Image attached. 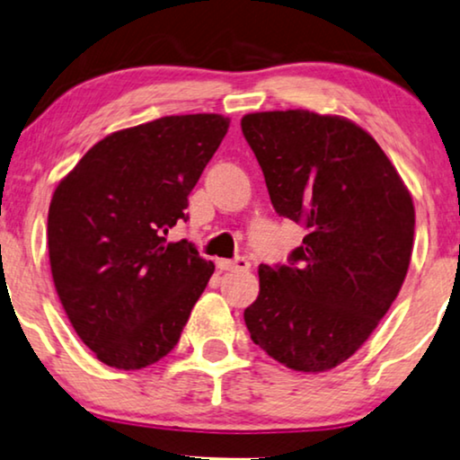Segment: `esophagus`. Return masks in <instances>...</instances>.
Instances as JSON below:
<instances>
[{
    "label": "esophagus",
    "instance_id": "1",
    "mask_svg": "<svg viewBox=\"0 0 460 460\" xmlns=\"http://www.w3.org/2000/svg\"><path fill=\"white\" fill-rule=\"evenodd\" d=\"M217 268L222 272H247L251 263L247 257H236V260H217Z\"/></svg>",
    "mask_w": 460,
    "mask_h": 460
}]
</instances>
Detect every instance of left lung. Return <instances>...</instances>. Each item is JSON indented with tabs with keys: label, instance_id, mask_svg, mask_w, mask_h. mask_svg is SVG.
<instances>
[{
	"label": "left lung",
	"instance_id": "8db88e82",
	"mask_svg": "<svg viewBox=\"0 0 460 460\" xmlns=\"http://www.w3.org/2000/svg\"><path fill=\"white\" fill-rule=\"evenodd\" d=\"M241 128L276 213L307 230L287 266L261 263L244 324L285 367L331 370L398 297L412 255V197L375 137L348 119L270 111L244 115Z\"/></svg>",
	"mask_w": 460,
	"mask_h": 460
}]
</instances>
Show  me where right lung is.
<instances>
[{"label": "right lung", "mask_w": 460, "mask_h": 460, "mask_svg": "<svg viewBox=\"0 0 460 460\" xmlns=\"http://www.w3.org/2000/svg\"><path fill=\"white\" fill-rule=\"evenodd\" d=\"M230 119L213 112L136 125L87 150L60 180L48 249L60 304L100 362L137 370L180 341L213 270L192 243H167Z\"/></svg>", "instance_id": "1"}]
</instances>
